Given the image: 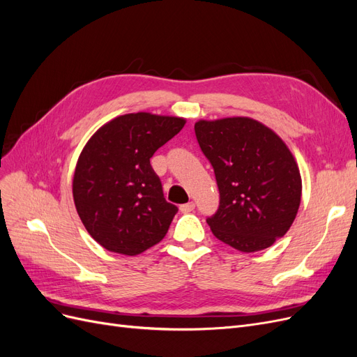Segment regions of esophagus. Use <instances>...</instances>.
Returning a JSON list of instances; mask_svg holds the SVG:
<instances>
[{
    "label": "esophagus",
    "instance_id": "esophagus-1",
    "mask_svg": "<svg viewBox=\"0 0 357 357\" xmlns=\"http://www.w3.org/2000/svg\"><path fill=\"white\" fill-rule=\"evenodd\" d=\"M193 210H195V202H188V204H183L181 205V207H180V211L181 213H190V211H193Z\"/></svg>",
    "mask_w": 357,
    "mask_h": 357
}]
</instances>
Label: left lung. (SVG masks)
<instances>
[{"instance_id": "left-lung-1", "label": "left lung", "mask_w": 357, "mask_h": 357, "mask_svg": "<svg viewBox=\"0 0 357 357\" xmlns=\"http://www.w3.org/2000/svg\"><path fill=\"white\" fill-rule=\"evenodd\" d=\"M195 134L220 192L219 210L207 219L215 238L245 253L271 247L299 210L295 156L271 128L252 117L201 119Z\"/></svg>"}]
</instances>
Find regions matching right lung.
Returning <instances> with one entry per match:
<instances>
[{
  "label": "right lung",
  "mask_w": 357,
  "mask_h": 357,
  "mask_svg": "<svg viewBox=\"0 0 357 357\" xmlns=\"http://www.w3.org/2000/svg\"><path fill=\"white\" fill-rule=\"evenodd\" d=\"M186 119L146 112L117 116L83 147L73 177L75 210L105 250L137 256L167 235L177 207L150 165Z\"/></svg>",
  "instance_id": "right-lung-1"
}]
</instances>
